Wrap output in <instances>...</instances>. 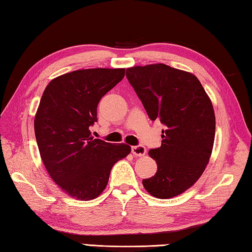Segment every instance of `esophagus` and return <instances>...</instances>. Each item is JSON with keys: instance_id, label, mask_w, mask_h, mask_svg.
<instances>
[{"instance_id": "esophagus-1", "label": "esophagus", "mask_w": 252, "mask_h": 252, "mask_svg": "<svg viewBox=\"0 0 252 252\" xmlns=\"http://www.w3.org/2000/svg\"><path fill=\"white\" fill-rule=\"evenodd\" d=\"M131 151L135 157H142L147 153V149L143 146H134L131 148Z\"/></svg>"}]
</instances>
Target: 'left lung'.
<instances>
[{
	"instance_id": "obj_1",
	"label": "left lung",
	"mask_w": 252,
	"mask_h": 252,
	"mask_svg": "<svg viewBox=\"0 0 252 252\" xmlns=\"http://www.w3.org/2000/svg\"><path fill=\"white\" fill-rule=\"evenodd\" d=\"M126 78L149 118L165 126L161 147L149 151L158 170L143 179L144 189L156 198L176 197L197 182L211 157L216 117L210 97L197 76L162 63L129 67Z\"/></svg>"
}]
</instances>
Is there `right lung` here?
Returning a JSON list of instances; mask_svg holds the SVG:
<instances>
[{"instance_id":"obj_1","label":"right lung","mask_w":252,"mask_h":252,"mask_svg":"<svg viewBox=\"0 0 252 252\" xmlns=\"http://www.w3.org/2000/svg\"><path fill=\"white\" fill-rule=\"evenodd\" d=\"M125 69H85L46 85L34 119L41 159L52 180L70 197L89 201L102 193L111 169L131 152L91 135L101 97L125 78Z\"/></svg>"}]
</instances>
